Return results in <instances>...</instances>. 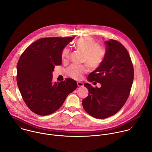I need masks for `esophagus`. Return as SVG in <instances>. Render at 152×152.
Listing matches in <instances>:
<instances>
[{"label": "esophagus", "mask_w": 152, "mask_h": 152, "mask_svg": "<svg viewBox=\"0 0 152 152\" xmlns=\"http://www.w3.org/2000/svg\"><path fill=\"white\" fill-rule=\"evenodd\" d=\"M77 84L78 86H83V83L81 82H77Z\"/></svg>", "instance_id": "1"}]
</instances>
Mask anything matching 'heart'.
I'll use <instances>...</instances> for the list:
<instances>
[{
    "instance_id": "obj_1",
    "label": "heart",
    "mask_w": 152,
    "mask_h": 152,
    "mask_svg": "<svg viewBox=\"0 0 152 152\" xmlns=\"http://www.w3.org/2000/svg\"><path fill=\"white\" fill-rule=\"evenodd\" d=\"M75 48L84 53L83 62L85 65L71 66L68 69L69 75L75 79H80L83 74L89 70V66L93 69L99 68L103 64L105 56V50L99 46L98 43L91 37H83L77 39L74 44ZM70 51L69 48H65L61 53L62 59L64 61L69 60Z\"/></svg>"
}]
</instances>
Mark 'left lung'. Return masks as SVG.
<instances>
[{"instance_id":"8db88e82","label":"left lung","mask_w":152,"mask_h":152,"mask_svg":"<svg viewBox=\"0 0 152 152\" xmlns=\"http://www.w3.org/2000/svg\"><path fill=\"white\" fill-rule=\"evenodd\" d=\"M104 43V60L88 77L89 82L101 83V87L94 88L90 83H85L89 93L82 100L85 111L99 119L111 117L121 110L129 96L134 75L126 49L114 39L105 41Z\"/></svg>"}]
</instances>
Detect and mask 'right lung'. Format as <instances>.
<instances>
[{
  "instance_id": "add662e5",
  "label": "right lung",
  "mask_w": 152,
  "mask_h": 152,
  "mask_svg": "<svg viewBox=\"0 0 152 152\" xmlns=\"http://www.w3.org/2000/svg\"><path fill=\"white\" fill-rule=\"evenodd\" d=\"M74 38L39 39L26 48L18 60V87L28 107L38 115L55 112L77 88L76 82L70 78L52 82L55 66L62 63V51Z\"/></svg>"
}]
</instances>
